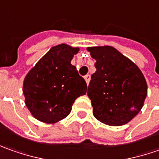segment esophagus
<instances>
[{
	"label": "esophagus",
	"mask_w": 159,
	"mask_h": 159,
	"mask_svg": "<svg viewBox=\"0 0 159 159\" xmlns=\"http://www.w3.org/2000/svg\"><path fill=\"white\" fill-rule=\"evenodd\" d=\"M84 79L86 81V83H87V84H89V83H90V75H86L84 76Z\"/></svg>",
	"instance_id": "1"
}]
</instances>
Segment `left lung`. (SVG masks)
Here are the masks:
<instances>
[{"label":"left lung","mask_w":159,"mask_h":159,"mask_svg":"<svg viewBox=\"0 0 159 159\" xmlns=\"http://www.w3.org/2000/svg\"><path fill=\"white\" fill-rule=\"evenodd\" d=\"M96 60L88 97L93 115L109 126L128 123L141 111L147 84L139 68L112 47H88Z\"/></svg>","instance_id":"1"}]
</instances>
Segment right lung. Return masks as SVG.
I'll use <instances>...</instances> for the list:
<instances>
[{
  "label": "right lung",
  "instance_id": "right-lung-1",
  "mask_svg": "<svg viewBox=\"0 0 159 159\" xmlns=\"http://www.w3.org/2000/svg\"><path fill=\"white\" fill-rule=\"evenodd\" d=\"M78 51L66 44L52 47L25 76V105L37 120L46 123L62 120L75 100L86 93L85 80L70 63Z\"/></svg>",
  "mask_w": 159,
  "mask_h": 159
}]
</instances>
